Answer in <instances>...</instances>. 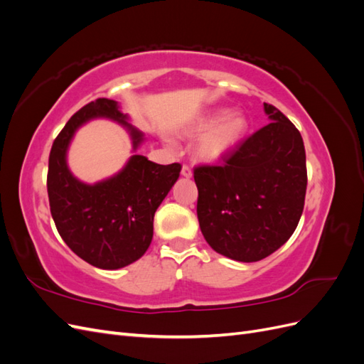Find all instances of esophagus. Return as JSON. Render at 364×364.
<instances>
[{
  "instance_id": "esophagus-1",
  "label": "esophagus",
  "mask_w": 364,
  "mask_h": 364,
  "mask_svg": "<svg viewBox=\"0 0 364 364\" xmlns=\"http://www.w3.org/2000/svg\"><path fill=\"white\" fill-rule=\"evenodd\" d=\"M181 173H182L183 178H191V176H193V170H191L190 165H183Z\"/></svg>"
}]
</instances>
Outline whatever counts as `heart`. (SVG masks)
Wrapping results in <instances>:
<instances>
[{
  "label": "heart",
  "mask_w": 364,
  "mask_h": 364,
  "mask_svg": "<svg viewBox=\"0 0 364 364\" xmlns=\"http://www.w3.org/2000/svg\"><path fill=\"white\" fill-rule=\"evenodd\" d=\"M249 130V119L245 114L220 107L209 111L182 129L188 138H199L194 146V156L200 162L215 164L229 156L245 139ZM168 144H174L167 139Z\"/></svg>",
  "instance_id": "b5f03b06"
}]
</instances>
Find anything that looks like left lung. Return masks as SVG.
I'll return each mask as SVG.
<instances>
[{
	"label": "left lung",
	"instance_id": "left-lung-1",
	"mask_svg": "<svg viewBox=\"0 0 364 364\" xmlns=\"http://www.w3.org/2000/svg\"><path fill=\"white\" fill-rule=\"evenodd\" d=\"M270 123L223 159L194 168L197 218L220 255L253 262L287 241L299 223L305 191V149L299 130L264 103Z\"/></svg>",
	"mask_w": 364,
	"mask_h": 364
}]
</instances>
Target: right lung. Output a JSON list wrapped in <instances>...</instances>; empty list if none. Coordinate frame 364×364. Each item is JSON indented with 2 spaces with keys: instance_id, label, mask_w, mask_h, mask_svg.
I'll return each instance as SVG.
<instances>
[{
  "instance_id": "1",
  "label": "right lung",
  "mask_w": 364,
  "mask_h": 364,
  "mask_svg": "<svg viewBox=\"0 0 364 364\" xmlns=\"http://www.w3.org/2000/svg\"><path fill=\"white\" fill-rule=\"evenodd\" d=\"M109 118L130 135L132 150L144 142V134L129 123L119 105L97 98L75 112L58 138L48 159L47 188L54 223L67 246L91 266L117 270L144 255L153 238V217L179 179L181 164L159 165L132 155L118 173L97 183H85L71 173L67 155L83 124Z\"/></svg>"
}]
</instances>
